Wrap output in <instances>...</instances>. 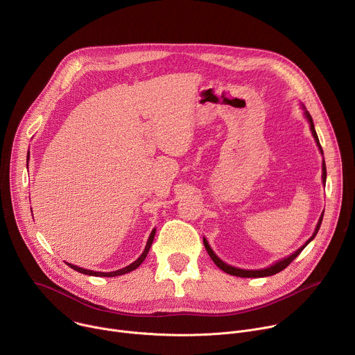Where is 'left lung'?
Listing matches in <instances>:
<instances>
[{"instance_id":"left-lung-1","label":"left lung","mask_w":355,"mask_h":355,"mask_svg":"<svg viewBox=\"0 0 355 355\" xmlns=\"http://www.w3.org/2000/svg\"><path fill=\"white\" fill-rule=\"evenodd\" d=\"M303 110H305V107H303ZM305 116H306V119H308V122H309V125H311V130H312V135H313V137H315V140H316V144L319 146V150L322 151V155H323V150H322V146H320V141H319V137H318V133H316V130H315V125H313V119H312V116H311V114L305 110ZM322 170H323V174H322V180H323V182H326V163H324V160H323V164H322ZM322 220H323V214H322V216H320V219H319V222H318V226H316V229H315V232H313V234H312V237L303 244L300 248H297L295 252H292L291 256H288L286 259H282V260H279V261H277L275 264H272L271 267H267V268H263V270H241V268H236V267H232V266H227L226 263H223L215 252H214V250L211 248V245L208 244V241H207V239L204 237V245H205V248H207V251H208V254L211 256V259H212V261L222 270V271H225V272H227V274H230V275H234V277H241V278H260V277H270V275H274V274H277V272H279V271H282V270H285L299 254L302 252V250L305 248L315 237H316V234H318V232H319V229H320V225H322Z\"/></svg>"}]
</instances>
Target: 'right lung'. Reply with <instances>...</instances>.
<instances>
[{
  "mask_svg": "<svg viewBox=\"0 0 355 355\" xmlns=\"http://www.w3.org/2000/svg\"><path fill=\"white\" fill-rule=\"evenodd\" d=\"M155 234H156V229L151 230V233H150V236H148V240H147V244H146V247H144V251L141 252V256H140L135 263H132L130 266H128V267H125V268H122V270L111 271V272H98V271L85 270V268H81V267H77V266H73V264H67V266H69V267H71L73 270H76V271L81 272V274H85V275H94V277H116V275L128 274V272H130V271L136 270V268H137V267L144 261V259H146V256H147V252H148V250H150V247H151V243H153V240H155Z\"/></svg>",
  "mask_w": 355,
  "mask_h": 355,
  "instance_id": "add662e5",
  "label": "right lung"
}]
</instances>
